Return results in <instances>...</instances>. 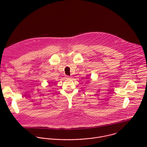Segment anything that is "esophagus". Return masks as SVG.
I'll return each mask as SVG.
<instances>
[{"mask_svg": "<svg viewBox=\"0 0 147 147\" xmlns=\"http://www.w3.org/2000/svg\"><path fill=\"white\" fill-rule=\"evenodd\" d=\"M65 78H66V79H70V78H71V77H70V76H66L65 77Z\"/></svg>", "mask_w": 147, "mask_h": 147, "instance_id": "1", "label": "esophagus"}]
</instances>
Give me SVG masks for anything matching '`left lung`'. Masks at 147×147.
Listing matches in <instances>:
<instances>
[{
    "label": "left lung",
    "mask_w": 147,
    "mask_h": 147,
    "mask_svg": "<svg viewBox=\"0 0 147 147\" xmlns=\"http://www.w3.org/2000/svg\"><path fill=\"white\" fill-rule=\"evenodd\" d=\"M87 81H88V79H89V78H87Z\"/></svg>",
    "instance_id": "1"
}]
</instances>
